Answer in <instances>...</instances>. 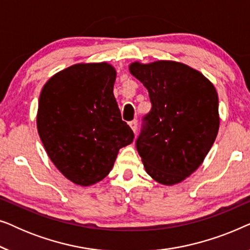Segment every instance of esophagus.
I'll return each instance as SVG.
<instances>
[{
    "label": "esophagus",
    "mask_w": 250,
    "mask_h": 250,
    "mask_svg": "<svg viewBox=\"0 0 250 250\" xmlns=\"http://www.w3.org/2000/svg\"><path fill=\"white\" fill-rule=\"evenodd\" d=\"M129 126H131V128L133 129V132H136V129H138V119H133V121H131L128 123Z\"/></svg>",
    "instance_id": "esophagus-1"
}]
</instances>
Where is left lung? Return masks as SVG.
Here are the masks:
<instances>
[{
    "label": "left lung",
    "instance_id": "1",
    "mask_svg": "<svg viewBox=\"0 0 250 250\" xmlns=\"http://www.w3.org/2000/svg\"><path fill=\"white\" fill-rule=\"evenodd\" d=\"M129 71L151 102L136 150L152 179L165 186L179 183L200 166L216 139V90L199 71L175 61L134 62Z\"/></svg>",
    "mask_w": 250,
    "mask_h": 250
}]
</instances>
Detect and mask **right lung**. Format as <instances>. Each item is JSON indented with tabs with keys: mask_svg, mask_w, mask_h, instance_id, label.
<instances>
[{
	"mask_svg": "<svg viewBox=\"0 0 250 250\" xmlns=\"http://www.w3.org/2000/svg\"><path fill=\"white\" fill-rule=\"evenodd\" d=\"M110 64L78 63L51 77L40 95L37 129L50 159L71 182L87 187L110 172L134 139L112 93Z\"/></svg>",
	"mask_w": 250,
	"mask_h": 250,
	"instance_id": "obj_1",
	"label": "right lung"
}]
</instances>
